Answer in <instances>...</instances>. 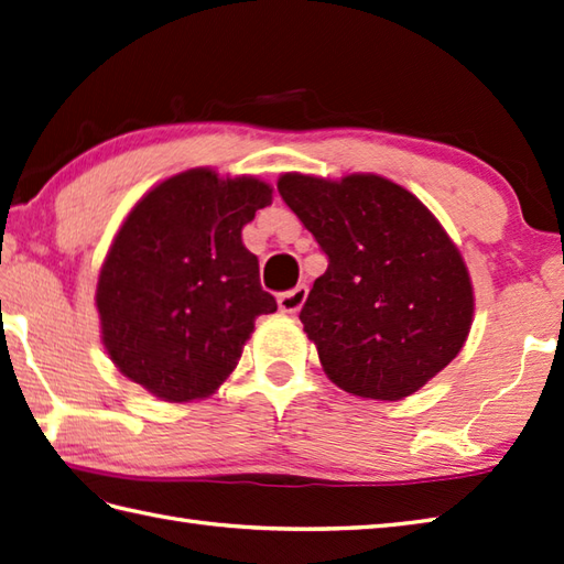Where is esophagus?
Wrapping results in <instances>:
<instances>
[{
  "mask_svg": "<svg viewBox=\"0 0 564 564\" xmlns=\"http://www.w3.org/2000/svg\"><path fill=\"white\" fill-rule=\"evenodd\" d=\"M305 300H307V285H297V288H293V291L279 295V310L283 314H295L303 310Z\"/></svg>",
  "mask_w": 564,
  "mask_h": 564,
  "instance_id": "34e87169",
  "label": "esophagus"
}]
</instances>
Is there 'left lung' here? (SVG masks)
<instances>
[{
  "label": "left lung",
  "mask_w": 564,
  "mask_h": 564,
  "mask_svg": "<svg viewBox=\"0 0 564 564\" xmlns=\"http://www.w3.org/2000/svg\"><path fill=\"white\" fill-rule=\"evenodd\" d=\"M279 192L329 257L300 312L326 377L360 399L415 394L474 324V283L447 230L382 175L283 173Z\"/></svg>",
  "instance_id": "left-lung-1"
}]
</instances>
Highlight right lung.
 <instances>
[{
  "label": "right lung",
  "instance_id": "obj_1",
  "mask_svg": "<svg viewBox=\"0 0 564 564\" xmlns=\"http://www.w3.org/2000/svg\"><path fill=\"white\" fill-rule=\"evenodd\" d=\"M273 189L259 177L192 167L141 196L117 230L96 288L100 338L115 368L153 397H212L238 368L259 314L276 300L259 285L242 228Z\"/></svg>",
  "mask_w": 564,
  "mask_h": 564
}]
</instances>
